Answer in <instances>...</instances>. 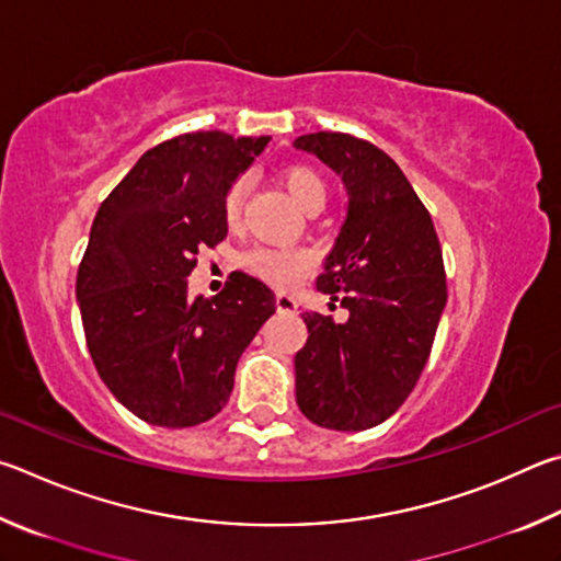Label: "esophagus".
I'll use <instances>...</instances> for the list:
<instances>
[{
    "mask_svg": "<svg viewBox=\"0 0 561 561\" xmlns=\"http://www.w3.org/2000/svg\"><path fill=\"white\" fill-rule=\"evenodd\" d=\"M275 308H278V312H296L298 310V302L293 296H286V293H278L275 296Z\"/></svg>",
    "mask_w": 561,
    "mask_h": 561,
    "instance_id": "esophagus-1",
    "label": "esophagus"
}]
</instances>
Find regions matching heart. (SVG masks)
Returning a JSON list of instances; mask_svg holds the SVG:
<instances>
[{
    "mask_svg": "<svg viewBox=\"0 0 561 561\" xmlns=\"http://www.w3.org/2000/svg\"><path fill=\"white\" fill-rule=\"evenodd\" d=\"M280 182L293 196V202L306 211L312 209V206H320L322 209V204L328 199V184L322 180V174L312 170V167L290 164L280 172ZM245 190H249L245 180H236L224 194L221 214L226 226H231V229L241 221ZM312 263H316V259L306 249H273V245H261V249H253L245 255V265L275 288L296 286L302 275L312 268Z\"/></svg>",
    "mask_w": 561,
    "mask_h": 561,
    "instance_id": "heart-1",
    "label": "heart"
}]
</instances>
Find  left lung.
Listing matches in <instances>:
<instances>
[{
    "label": "left lung",
    "mask_w": 561,
    "mask_h": 561,
    "mask_svg": "<svg viewBox=\"0 0 561 561\" xmlns=\"http://www.w3.org/2000/svg\"><path fill=\"white\" fill-rule=\"evenodd\" d=\"M293 145L332 167L350 196L318 275V290L347 318L302 312L296 399L312 424L365 431L404 404L426 367L448 298L444 255L428 209L387 152L347 133Z\"/></svg>",
    "instance_id": "1"
}]
</instances>
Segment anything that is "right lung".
Returning a JSON list of instances; mask_svg holds the SVG:
<instances>
[{
    "mask_svg": "<svg viewBox=\"0 0 561 561\" xmlns=\"http://www.w3.org/2000/svg\"><path fill=\"white\" fill-rule=\"evenodd\" d=\"M271 137L184 133L147 150L98 209L76 298L98 375L152 426L219 414L236 365L275 312L263 280L236 271L214 298L186 296L196 253L226 239L221 204Z\"/></svg>",
    "mask_w": 561,
    "mask_h": 561,
    "instance_id": "right-lung-1",
    "label": "right lung"
}]
</instances>
